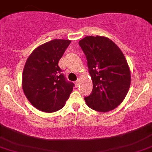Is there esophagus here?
Segmentation results:
<instances>
[{
	"mask_svg": "<svg viewBox=\"0 0 152 152\" xmlns=\"http://www.w3.org/2000/svg\"><path fill=\"white\" fill-rule=\"evenodd\" d=\"M79 83H80V81H79V79H78V80H76V81H75V82H74V84H75V85H76V87H78V86H79Z\"/></svg>",
	"mask_w": 152,
	"mask_h": 152,
	"instance_id": "obj_1",
	"label": "esophagus"
}]
</instances>
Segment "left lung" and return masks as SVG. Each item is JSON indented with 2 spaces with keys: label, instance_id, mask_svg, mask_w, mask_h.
Instances as JSON below:
<instances>
[{
  "label": "left lung",
  "instance_id": "1",
  "mask_svg": "<svg viewBox=\"0 0 152 152\" xmlns=\"http://www.w3.org/2000/svg\"><path fill=\"white\" fill-rule=\"evenodd\" d=\"M87 61L93 90L85 97L87 105L98 112L118 107L129 91L131 75L125 56L111 39L87 36L79 42Z\"/></svg>",
  "mask_w": 152,
  "mask_h": 152
}]
</instances>
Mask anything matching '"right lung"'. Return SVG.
Segmentation results:
<instances>
[{"instance_id":"right-lung-1","label":"right lung","mask_w":152,"mask_h":152,"mask_svg":"<svg viewBox=\"0 0 152 152\" xmlns=\"http://www.w3.org/2000/svg\"><path fill=\"white\" fill-rule=\"evenodd\" d=\"M70 43L67 39H53L37 48L27 59L23 89L31 104L40 111H58L73 91L74 84L67 80L58 65Z\"/></svg>"}]
</instances>
